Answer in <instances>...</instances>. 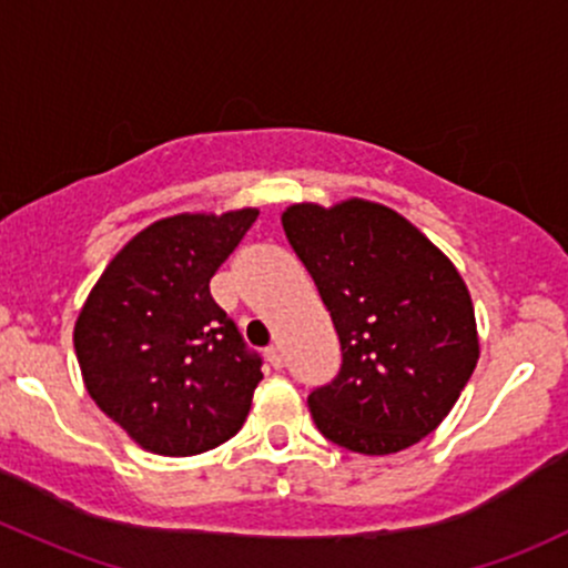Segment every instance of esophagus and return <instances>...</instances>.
Listing matches in <instances>:
<instances>
[{
	"label": "esophagus",
	"instance_id": "1",
	"mask_svg": "<svg viewBox=\"0 0 568 568\" xmlns=\"http://www.w3.org/2000/svg\"><path fill=\"white\" fill-rule=\"evenodd\" d=\"M266 361H270L272 369H283V353H280L277 345H272L270 351H266Z\"/></svg>",
	"mask_w": 568,
	"mask_h": 568
}]
</instances>
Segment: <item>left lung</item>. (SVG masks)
<instances>
[{"label": "left lung", "instance_id": "1", "mask_svg": "<svg viewBox=\"0 0 568 568\" xmlns=\"http://www.w3.org/2000/svg\"><path fill=\"white\" fill-rule=\"evenodd\" d=\"M283 229L342 345L339 375L307 398L317 432L361 456L417 445L479 358L464 277L407 217L366 199L291 204Z\"/></svg>", "mask_w": 568, "mask_h": 568}]
</instances>
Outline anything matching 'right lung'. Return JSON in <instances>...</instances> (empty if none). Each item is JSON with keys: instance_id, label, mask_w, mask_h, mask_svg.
Listing matches in <instances>:
<instances>
[{"instance_id": "add662e5", "label": "right lung", "mask_w": 568, "mask_h": 568, "mask_svg": "<svg viewBox=\"0 0 568 568\" xmlns=\"http://www.w3.org/2000/svg\"><path fill=\"white\" fill-rule=\"evenodd\" d=\"M258 210L180 213L132 236L74 321L89 396L142 450L196 456L240 432L261 358L210 296Z\"/></svg>"}]
</instances>
